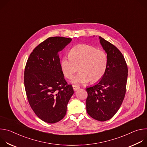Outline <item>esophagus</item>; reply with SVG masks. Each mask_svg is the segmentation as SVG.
Masks as SVG:
<instances>
[{
	"label": "esophagus",
	"instance_id": "1",
	"mask_svg": "<svg viewBox=\"0 0 147 147\" xmlns=\"http://www.w3.org/2000/svg\"><path fill=\"white\" fill-rule=\"evenodd\" d=\"M73 90L74 91H77L78 90V89H80V87L78 86H75V85H73Z\"/></svg>",
	"mask_w": 147,
	"mask_h": 147
}]
</instances>
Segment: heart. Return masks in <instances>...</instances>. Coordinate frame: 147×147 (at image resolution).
Returning <instances> with one entry per match:
<instances>
[{
    "label": "heart",
    "mask_w": 147,
    "mask_h": 147,
    "mask_svg": "<svg viewBox=\"0 0 147 147\" xmlns=\"http://www.w3.org/2000/svg\"><path fill=\"white\" fill-rule=\"evenodd\" d=\"M108 66V57L102 50L88 45H78L72 48L69 56L60 61L61 70L67 78L73 77L79 67L80 73L71 81L75 86L84 85L90 81H99L103 77Z\"/></svg>",
    "instance_id": "b5f03b06"
}]
</instances>
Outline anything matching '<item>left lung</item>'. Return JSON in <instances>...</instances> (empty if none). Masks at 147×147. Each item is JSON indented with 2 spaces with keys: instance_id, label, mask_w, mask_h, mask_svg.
<instances>
[{
  "instance_id": "1",
  "label": "left lung",
  "mask_w": 147,
  "mask_h": 147,
  "mask_svg": "<svg viewBox=\"0 0 147 147\" xmlns=\"http://www.w3.org/2000/svg\"><path fill=\"white\" fill-rule=\"evenodd\" d=\"M100 44L107 54L108 66L103 77L96 84L86 88L88 114L100 121L111 119L123 101L128 69L120 51L109 42L99 36Z\"/></svg>"
}]
</instances>
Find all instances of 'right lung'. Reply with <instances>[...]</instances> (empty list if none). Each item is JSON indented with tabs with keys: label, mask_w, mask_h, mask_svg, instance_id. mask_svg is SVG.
I'll return each mask as SVG.
<instances>
[{
	"label": "right lung",
	"mask_w": 147,
	"mask_h": 147,
	"mask_svg": "<svg viewBox=\"0 0 147 147\" xmlns=\"http://www.w3.org/2000/svg\"><path fill=\"white\" fill-rule=\"evenodd\" d=\"M71 40L48 38L33 50L25 67L24 86L29 103L35 115L48 123H55L65 117L74 94L72 86L64 78L58 54Z\"/></svg>",
	"instance_id": "1"
}]
</instances>
